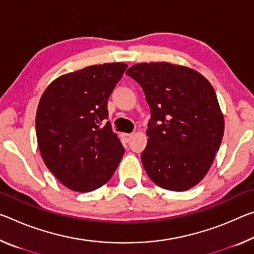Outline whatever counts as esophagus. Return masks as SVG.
Here are the masks:
<instances>
[{
  "label": "esophagus",
  "mask_w": 254,
  "mask_h": 254,
  "mask_svg": "<svg viewBox=\"0 0 254 254\" xmlns=\"http://www.w3.org/2000/svg\"><path fill=\"white\" fill-rule=\"evenodd\" d=\"M132 138V133H122V139L124 140V142H128Z\"/></svg>",
  "instance_id": "obj_1"
}]
</instances>
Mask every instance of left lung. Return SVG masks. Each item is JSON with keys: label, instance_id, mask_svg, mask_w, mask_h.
Returning a JSON list of instances; mask_svg holds the SVG:
<instances>
[{"label": "left lung", "instance_id": "obj_1", "mask_svg": "<svg viewBox=\"0 0 254 254\" xmlns=\"http://www.w3.org/2000/svg\"><path fill=\"white\" fill-rule=\"evenodd\" d=\"M127 74L150 107L148 143L141 154L150 180L171 191H187L202 180L224 135L215 89L202 74L167 62L139 63Z\"/></svg>", "mask_w": 254, "mask_h": 254}]
</instances>
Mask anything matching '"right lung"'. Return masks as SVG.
<instances>
[{
	"label": "right lung",
	"instance_id": "add662e5",
	"mask_svg": "<svg viewBox=\"0 0 254 254\" xmlns=\"http://www.w3.org/2000/svg\"><path fill=\"white\" fill-rule=\"evenodd\" d=\"M127 65L87 66L54 80L36 114L43 160L63 185L76 192L107 183L124 155L108 119L107 103Z\"/></svg>",
	"mask_w": 254,
	"mask_h": 254
}]
</instances>
